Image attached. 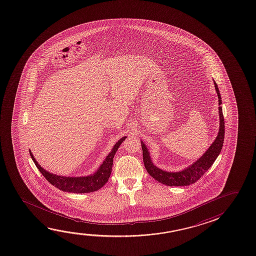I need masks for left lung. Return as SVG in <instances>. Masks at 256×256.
<instances>
[{"instance_id": "8db88e82", "label": "left lung", "mask_w": 256, "mask_h": 256, "mask_svg": "<svg viewBox=\"0 0 256 256\" xmlns=\"http://www.w3.org/2000/svg\"><path fill=\"white\" fill-rule=\"evenodd\" d=\"M216 90L218 94L219 99V116H220V128L218 132L216 139L212 142V146L204 152V155L198 158L197 162H194L192 165L185 168L181 172L170 173L160 170L156 166L154 165L150 158L149 152L146 148V144L142 142V158L147 172L150 176L154 177L156 181L162 182L168 186H187L192 184L200 178L208 170L211 168L214 160H216L218 155L220 154L224 141V118L222 114V99H220V91L218 88L216 82H214Z\"/></svg>"}]
</instances>
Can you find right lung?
<instances>
[{
    "mask_svg": "<svg viewBox=\"0 0 256 256\" xmlns=\"http://www.w3.org/2000/svg\"><path fill=\"white\" fill-rule=\"evenodd\" d=\"M126 139V138H122L120 140L115 144L114 148L110 154H108L104 162L100 166L98 170L92 176L83 177H64L56 176L53 174L44 170L36 162V158L32 156L30 150V156L34 162L37 168L40 172L44 174L50 184L54 185L58 189L61 190L63 192L72 193H88L96 192L98 190L102 188L104 185L106 184L110 173H112V166L114 162V155L116 154L117 150L122 142Z\"/></svg>",
    "mask_w": 256,
    "mask_h": 256,
    "instance_id": "1",
    "label": "right lung"
}]
</instances>
